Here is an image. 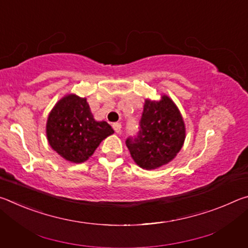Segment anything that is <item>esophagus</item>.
<instances>
[{"instance_id":"obj_1","label":"esophagus","mask_w":248,"mask_h":248,"mask_svg":"<svg viewBox=\"0 0 248 248\" xmlns=\"http://www.w3.org/2000/svg\"><path fill=\"white\" fill-rule=\"evenodd\" d=\"M112 128H114V130H115L117 133H119L121 131V128H123V127H121V124L115 123L114 124H112Z\"/></svg>"}]
</instances>
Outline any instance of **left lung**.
I'll list each match as a JSON object with an SVG mask.
<instances>
[{
    "mask_svg": "<svg viewBox=\"0 0 248 248\" xmlns=\"http://www.w3.org/2000/svg\"><path fill=\"white\" fill-rule=\"evenodd\" d=\"M185 141V124L179 110L170 97L158 102L146 99L139 131L125 140L134 162L142 169L165 165L177 154Z\"/></svg>",
    "mask_w": 248,
    "mask_h": 248,
    "instance_id": "left-lung-1",
    "label": "left lung"
}]
</instances>
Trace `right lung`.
<instances>
[{
    "label": "right lung",
    "instance_id": "right-lung-1",
    "mask_svg": "<svg viewBox=\"0 0 248 248\" xmlns=\"http://www.w3.org/2000/svg\"><path fill=\"white\" fill-rule=\"evenodd\" d=\"M114 133L106 121H96L86 98L68 95L50 112L47 121L49 144L62 157L85 162L105 138Z\"/></svg>",
    "mask_w": 248,
    "mask_h": 248
}]
</instances>
